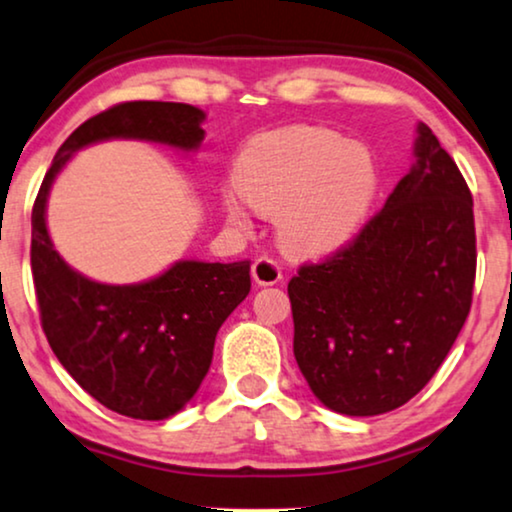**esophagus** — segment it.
Segmentation results:
<instances>
[{
    "mask_svg": "<svg viewBox=\"0 0 512 512\" xmlns=\"http://www.w3.org/2000/svg\"><path fill=\"white\" fill-rule=\"evenodd\" d=\"M251 277L261 284V287H270V284H277L282 280V265L275 261V258L261 256L256 258L254 265H251Z\"/></svg>",
    "mask_w": 512,
    "mask_h": 512,
    "instance_id": "esophagus-1",
    "label": "esophagus"
}]
</instances>
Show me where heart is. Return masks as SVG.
Masks as SVG:
<instances>
[{"label": "heart", "mask_w": 512, "mask_h": 512, "mask_svg": "<svg viewBox=\"0 0 512 512\" xmlns=\"http://www.w3.org/2000/svg\"><path fill=\"white\" fill-rule=\"evenodd\" d=\"M232 178L251 209L275 216L284 249L317 256L360 230L374 204L378 167L367 145L327 126L291 124L251 138ZM225 211L235 225H247L235 197H225Z\"/></svg>", "instance_id": "heart-1"}]
</instances>
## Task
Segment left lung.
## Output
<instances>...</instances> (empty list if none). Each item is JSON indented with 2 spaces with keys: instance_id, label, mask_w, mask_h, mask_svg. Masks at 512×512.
Returning <instances> with one entry per match:
<instances>
[{
  "instance_id": "1",
  "label": "left lung",
  "mask_w": 512,
  "mask_h": 512,
  "mask_svg": "<svg viewBox=\"0 0 512 512\" xmlns=\"http://www.w3.org/2000/svg\"><path fill=\"white\" fill-rule=\"evenodd\" d=\"M473 195L418 124L416 164L386 207L289 282L298 369L324 407L376 416L435 376L473 303Z\"/></svg>"
}]
</instances>
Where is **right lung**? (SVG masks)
I'll return each instance as SVG.
<instances>
[{
    "instance_id": "1",
    "label": "right lung",
    "mask_w": 512,
    "mask_h": 512,
    "mask_svg": "<svg viewBox=\"0 0 512 512\" xmlns=\"http://www.w3.org/2000/svg\"><path fill=\"white\" fill-rule=\"evenodd\" d=\"M204 112L188 103L129 101L98 112L68 136L32 207V280L39 320L68 374L103 407L141 421L174 416L207 376L221 324L251 289L249 261H181L143 284L86 280L53 249L46 197L72 152L108 138L195 150Z\"/></svg>"
}]
</instances>
